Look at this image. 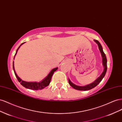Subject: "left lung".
Segmentation results:
<instances>
[{
    "mask_svg": "<svg viewBox=\"0 0 122 122\" xmlns=\"http://www.w3.org/2000/svg\"><path fill=\"white\" fill-rule=\"evenodd\" d=\"M94 41L96 42L97 43V44H98L99 50L101 52V54L102 57L103 58V66L104 67V71H103V72L102 73V74L100 76H99V77L97 78L95 81L93 82L92 83H90V84H89L88 85H87L84 86H80L76 85L74 84V83H72L70 81V80L68 79V82H69V85H70L72 88H74V89H75L76 90H84V91H85V90H88L90 89H92V88H93L94 87H95L102 80L103 78L104 77V76H105L106 73L107 66V59H106V55L105 54H104L102 46L101 45L99 42L97 40H94Z\"/></svg>",
    "mask_w": 122,
    "mask_h": 122,
    "instance_id": "8db88e82",
    "label": "left lung"
}]
</instances>
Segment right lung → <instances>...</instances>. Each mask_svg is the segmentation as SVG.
Wrapping results in <instances>:
<instances>
[{
  "mask_svg": "<svg viewBox=\"0 0 122 122\" xmlns=\"http://www.w3.org/2000/svg\"><path fill=\"white\" fill-rule=\"evenodd\" d=\"M23 43H24V42L22 43V44H21V45L19 46V47L17 48V50L16 52V54L15 55L14 58H14H15V56L17 53V51H18L19 47L21 46ZM13 70H14V71L15 75L16 76V78H17V80H18V81L19 82H20L21 84L23 87H25L26 88L32 89V90H36L42 89L44 88L45 87H47V86H48V85L50 84V83L51 82V77H52V76H53L54 72L56 71L58 69V67L53 69L50 72L49 74H48V75L43 80H42L41 82H26V81L22 80L18 76H17V75L16 74V73L15 72V69H14V61H13Z\"/></svg>",
  "mask_w": 122,
  "mask_h": 122,
  "instance_id": "1",
  "label": "right lung"
}]
</instances>
